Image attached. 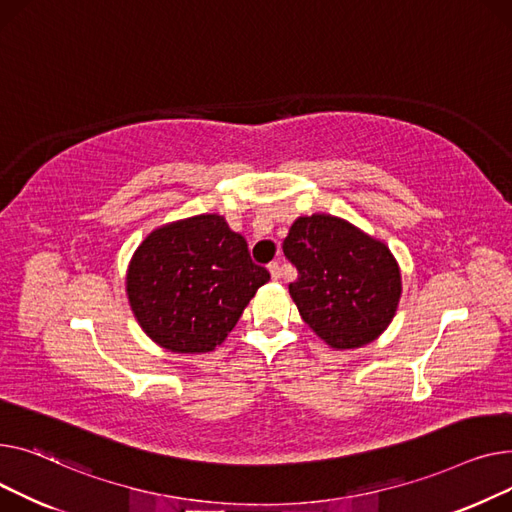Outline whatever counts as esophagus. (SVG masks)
<instances>
[{"label": "esophagus", "instance_id": "34e87169", "mask_svg": "<svg viewBox=\"0 0 512 512\" xmlns=\"http://www.w3.org/2000/svg\"><path fill=\"white\" fill-rule=\"evenodd\" d=\"M268 270H270V277H273L275 281H279V279H281V264H279L277 260L268 264Z\"/></svg>", "mask_w": 512, "mask_h": 512}]
</instances>
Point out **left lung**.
<instances>
[{
  "label": "left lung",
  "mask_w": 512,
  "mask_h": 512,
  "mask_svg": "<svg viewBox=\"0 0 512 512\" xmlns=\"http://www.w3.org/2000/svg\"><path fill=\"white\" fill-rule=\"evenodd\" d=\"M297 268L289 293L304 322L335 349L374 341L393 320L401 273L390 250L343 219L299 217L283 242Z\"/></svg>",
  "instance_id": "8db88e82"
}]
</instances>
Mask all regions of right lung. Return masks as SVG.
<instances>
[{
  "label": "right lung",
  "instance_id": "1",
  "mask_svg": "<svg viewBox=\"0 0 512 512\" xmlns=\"http://www.w3.org/2000/svg\"><path fill=\"white\" fill-rule=\"evenodd\" d=\"M268 270L219 215H198L150 233L128 268V299L144 333L175 353L225 341Z\"/></svg>",
  "mask_w": 512,
  "mask_h": 512
}]
</instances>
